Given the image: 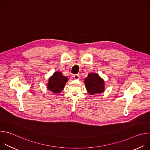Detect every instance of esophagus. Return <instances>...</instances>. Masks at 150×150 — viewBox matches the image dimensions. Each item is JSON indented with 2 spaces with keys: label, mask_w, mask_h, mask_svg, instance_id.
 I'll return each instance as SVG.
<instances>
[{
  "label": "esophagus",
  "mask_w": 150,
  "mask_h": 150,
  "mask_svg": "<svg viewBox=\"0 0 150 150\" xmlns=\"http://www.w3.org/2000/svg\"><path fill=\"white\" fill-rule=\"evenodd\" d=\"M74 79H78L79 78V75L78 74H75L74 75Z\"/></svg>",
  "instance_id": "esophagus-1"
}]
</instances>
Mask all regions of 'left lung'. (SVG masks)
Segmentation results:
<instances>
[{"label": "left lung", "instance_id": "1", "mask_svg": "<svg viewBox=\"0 0 150 150\" xmlns=\"http://www.w3.org/2000/svg\"><path fill=\"white\" fill-rule=\"evenodd\" d=\"M84 82L88 93L94 95L103 92L104 89V82L98 74L91 73L85 78Z\"/></svg>", "mask_w": 150, "mask_h": 150}]
</instances>
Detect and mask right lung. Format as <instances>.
<instances>
[{
	"label": "right lung",
	"instance_id": "obj_1",
	"mask_svg": "<svg viewBox=\"0 0 150 150\" xmlns=\"http://www.w3.org/2000/svg\"><path fill=\"white\" fill-rule=\"evenodd\" d=\"M47 88L54 93H59L63 90L68 81V78L64 76L61 72H55L49 79Z\"/></svg>",
	"mask_w": 150,
	"mask_h": 150
}]
</instances>
